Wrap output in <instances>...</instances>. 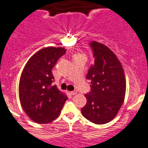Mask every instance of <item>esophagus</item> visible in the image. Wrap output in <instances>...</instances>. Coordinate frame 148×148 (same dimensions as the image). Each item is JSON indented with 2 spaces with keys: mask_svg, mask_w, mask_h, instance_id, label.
<instances>
[{
  "mask_svg": "<svg viewBox=\"0 0 148 148\" xmlns=\"http://www.w3.org/2000/svg\"><path fill=\"white\" fill-rule=\"evenodd\" d=\"M77 91H72V92H71V95H77Z\"/></svg>",
  "mask_w": 148,
  "mask_h": 148,
  "instance_id": "esophagus-1",
  "label": "esophagus"
}]
</instances>
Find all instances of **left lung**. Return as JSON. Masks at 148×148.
Segmentation results:
<instances>
[{"instance_id":"left-lung-1","label":"left lung","mask_w":148,"mask_h":148,"mask_svg":"<svg viewBox=\"0 0 148 148\" xmlns=\"http://www.w3.org/2000/svg\"><path fill=\"white\" fill-rule=\"evenodd\" d=\"M90 45L95 62L87 79L92 90L85 95L87 103L82 113L93 123L105 124L114 119L123 103L126 77L121 63L109 47L96 41Z\"/></svg>"}]
</instances>
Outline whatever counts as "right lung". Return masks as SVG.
Listing matches in <instances>:
<instances>
[{
    "label": "right lung",
    "mask_w": 148,
    "mask_h": 148,
    "mask_svg": "<svg viewBox=\"0 0 148 148\" xmlns=\"http://www.w3.org/2000/svg\"><path fill=\"white\" fill-rule=\"evenodd\" d=\"M63 47L42 48L30 57L21 72L18 93L26 115L38 123H49L60 116L67 96L56 85L52 70L60 56Z\"/></svg>",
    "instance_id": "1"
}]
</instances>
